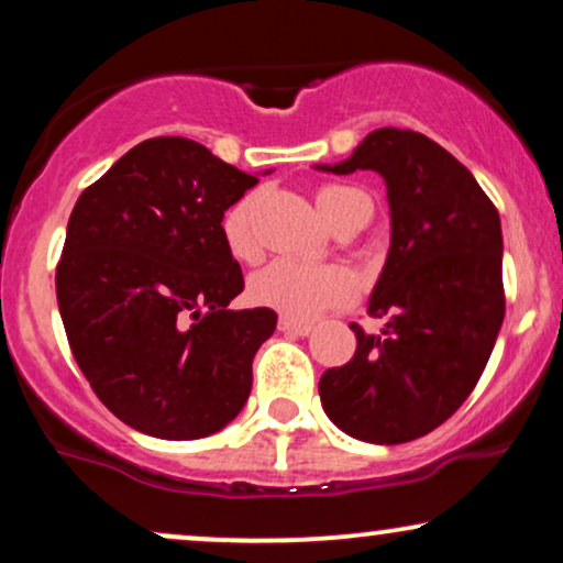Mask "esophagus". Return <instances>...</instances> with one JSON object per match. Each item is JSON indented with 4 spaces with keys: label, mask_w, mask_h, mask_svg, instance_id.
<instances>
[{
    "label": "esophagus",
    "mask_w": 563,
    "mask_h": 563,
    "mask_svg": "<svg viewBox=\"0 0 563 563\" xmlns=\"http://www.w3.org/2000/svg\"><path fill=\"white\" fill-rule=\"evenodd\" d=\"M277 328H280L283 333H290V335H309V333H311V324H309V322L290 320V317H280V322H277Z\"/></svg>",
    "instance_id": "1"
}]
</instances>
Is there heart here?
<instances>
[{"mask_svg":"<svg viewBox=\"0 0 563 563\" xmlns=\"http://www.w3.org/2000/svg\"><path fill=\"white\" fill-rule=\"evenodd\" d=\"M362 191L341 183H324L317 188V207L324 220H333L343 207ZM256 196L249 194L235 201L222 217V235L230 254L249 260L256 254L254 235ZM249 294L260 307H269L290 320H311L330 307H341L356 296V277L341 264H311L299 260H275L260 269L249 283Z\"/></svg>","mask_w":563,"mask_h":563,"instance_id":"b5f03b06","label":"heart"}]
</instances>
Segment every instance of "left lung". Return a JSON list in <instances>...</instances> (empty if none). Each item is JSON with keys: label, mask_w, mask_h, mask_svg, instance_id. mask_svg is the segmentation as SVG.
<instances>
[{"label": "left lung", "mask_w": 563, "mask_h": 563, "mask_svg": "<svg viewBox=\"0 0 563 563\" xmlns=\"http://www.w3.org/2000/svg\"><path fill=\"white\" fill-rule=\"evenodd\" d=\"M335 175L375 170L390 205V252L369 299L383 335L351 322L356 351L320 377L324 415L364 443L428 435L483 375L504 322L498 209L472 173L428 135L380 128Z\"/></svg>", "instance_id": "1"}]
</instances>
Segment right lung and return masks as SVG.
I'll return each mask as SVG.
<instances>
[{
    "label": "right lung",
    "mask_w": 563,
    "mask_h": 563,
    "mask_svg": "<svg viewBox=\"0 0 563 563\" xmlns=\"http://www.w3.org/2000/svg\"><path fill=\"white\" fill-rule=\"evenodd\" d=\"M260 178L207 146L162 135L133 146L73 207L54 286L80 372L133 430L196 440L252 393L273 309L233 311L243 273L222 214Z\"/></svg>",
    "instance_id": "add662e5"
}]
</instances>
